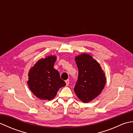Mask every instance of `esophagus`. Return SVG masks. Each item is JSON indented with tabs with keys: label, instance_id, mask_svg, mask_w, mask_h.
Listing matches in <instances>:
<instances>
[{
	"label": "esophagus",
	"instance_id": "34e87169",
	"mask_svg": "<svg viewBox=\"0 0 133 133\" xmlns=\"http://www.w3.org/2000/svg\"><path fill=\"white\" fill-rule=\"evenodd\" d=\"M65 82H66L67 86L69 85V83H70V80H69V79H67V80H66V81H65Z\"/></svg>",
	"mask_w": 133,
	"mask_h": 133
}]
</instances>
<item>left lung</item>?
Wrapping results in <instances>:
<instances>
[{
    "instance_id": "8db88e82",
    "label": "left lung",
    "mask_w": 133,
    "mask_h": 133,
    "mask_svg": "<svg viewBox=\"0 0 133 133\" xmlns=\"http://www.w3.org/2000/svg\"><path fill=\"white\" fill-rule=\"evenodd\" d=\"M78 77L74 86L77 97L84 103L89 102L101 94L106 78L100 64L87 54L76 56Z\"/></svg>"
}]
</instances>
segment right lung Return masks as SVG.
Listing matches in <instances>:
<instances>
[{"label":"right lung","mask_w":133,"mask_h":133,"mask_svg":"<svg viewBox=\"0 0 133 133\" xmlns=\"http://www.w3.org/2000/svg\"><path fill=\"white\" fill-rule=\"evenodd\" d=\"M56 59V56L42 58L29 71L28 86L33 94L41 99H52L59 89L66 85L59 72L54 68Z\"/></svg>","instance_id":"right-lung-1"}]
</instances>
